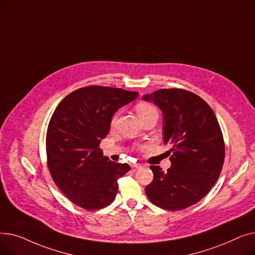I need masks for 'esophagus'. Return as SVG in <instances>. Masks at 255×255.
<instances>
[{
  "label": "esophagus",
  "mask_w": 255,
  "mask_h": 255,
  "mask_svg": "<svg viewBox=\"0 0 255 255\" xmlns=\"http://www.w3.org/2000/svg\"><path fill=\"white\" fill-rule=\"evenodd\" d=\"M131 167L132 168H139V167H141V165L138 163H133V164H131Z\"/></svg>",
  "instance_id": "1"
}]
</instances>
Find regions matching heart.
Returning <instances> with one entry per match:
<instances>
[{"mask_svg": "<svg viewBox=\"0 0 255 255\" xmlns=\"http://www.w3.org/2000/svg\"><path fill=\"white\" fill-rule=\"evenodd\" d=\"M135 111H136V114L138 115V117L140 118V120L149 117L150 115L152 114H157V110L155 109V107L150 104V103H146V102H140L138 103L136 106H135ZM116 121H117V115L113 117L112 121H111V125L114 126L116 124Z\"/></svg>", "mask_w": 255, "mask_h": 255, "instance_id": "obj_1", "label": "heart"}]
</instances>
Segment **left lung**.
<instances>
[{
	"label": "left lung",
	"instance_id": "8db88e82",
	"mask_svg": "<svg viewBox=\"0 0 255 255\" xmlns=\"http://www.w3.org/2000/svg\"><path fill=\"white\" fill-rule=\"evenodd\" d=\"M163 113V140L170 144L167 172L151 165L154 179L145 194L155 206L180 211L205 197L218 180L225 146L217 118L196 94L183 89H161L142 96Z\"/></svg>",
	"mask_w": 255,
	"mask_h": 255
}]
</instances>
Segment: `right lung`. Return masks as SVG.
Segmentation results:
<instances>
[{"mask_svg": "<svg viewBox=\"0 0 255 255\" xmlns=\"http://www.w3.org/2000/svg\"><path fill=\"white\" fill-rule=\"evenodd\" d=\"M138 96L120 88L90 86L67 95L53 112L46 132L50 176L64 195L86 210L111 205L118 180L131 167L103 156L99 144L109 134L114 114Z\"/></svg>", "mask_w": 255, "mask_h": 255, "instance_id": "1", "label": "right lung"}]
</instances>
